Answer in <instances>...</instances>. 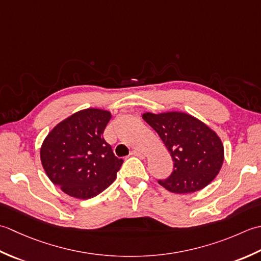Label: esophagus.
Returning a JSON list of instances; mask_svg holds the SVG:
<instances>
[{
    "label": "esophagus",
    "mask_w": 261,
    "mask_h": 261,
    "mask_svg": "<svg viewBox=\"0 0 261 261\" xmlns=\"http://www.w3.org/2000/svg\"><path fill=\"white\" fill-rule=\"evenodd\" d=\"M130 155H134V156L143 159V158H144V153H142L141 151H138V150H133L130 152Z\"/></svg>",
    "instance_id": "1"
}]
</instances>
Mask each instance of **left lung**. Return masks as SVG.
<instances>
[{"instance_id":"obj_1","label":"left lung","mask_w":261,"mask_h":261,"mask_svg":"<svg viewBox=\"0 0 261 261\" xmlns=\"http://www.w3.org/2000/svg\"><path fill=\"white\" fill-rule=\"evenodd\" d=\"M171 154L173 171L158 180L174 194H189L205 188L220 172L224 148L214 132L195 117L184 113L143 115Z\"/></svg>"}]
</instances>
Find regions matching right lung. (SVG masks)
I'll use <instances>...</instances> for the list:
<instances>
[{
    "label": "right lung",
    "mask_w": 261,
    "mask_h": 261,
    "mask_svg": "<svg viewBox=\"0 0 261 261\" xmlns=\"http://www.w3.org/2000/svg\"><path fill=\"white\" fill-rule=\"evenodd\" d=\"M110 117L106 110H81L61 121L42 143L40 159L47 175L72 197L92 198L115 181L124 161L103 138Z\"/></svg>",
    "instance_id": "obj_1"
}]
</instances>
